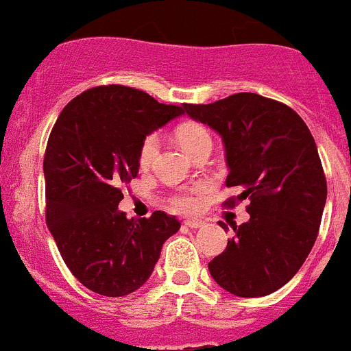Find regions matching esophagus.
I'll return each mask as SVG.
<instances>
[{"label": "esophagus", "mask_w": 351, "mask_h": 351, "mask_svg": "<svg viewBox=\"0 0 351 351\" xmlns=\"http://www.w3.org/2000/svg\"><path fill=\"white\" fill-rule=\"evenodd\" d=\"M185 226L190 228V230H199V228L204 226V223H202V221L190 219V221H185Z\"/></svg>", "instance_id": "obj_1"}]
</instances>
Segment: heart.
<instances>
[{
    "label": "heart",
    "instance_id": "1",
    "mask_svg": "<svg viewBox=\"0 0 351 351\" xmlns=\"http://www.w3.org/2000/svg\"><path fill=\"white\" fill-rule=\"evenodd\" d=\"M176 138H178L180 145L189 152L190 156L197 151L199 147L206 144H213L210 142V135L202 125L199 123H183L176 130ZM159 152V137L156 134H149L147 137L142 141L141 147H138V165L142 169L151 168L154 162L156 156ZM207 190V185L200 183L193 189L186 190V192H178L171 195L169 199V206L171 209L178 210V213H195L199 210L200 204H202V193Z\"/></svg>",
    "mask_w": 351,
    "mask_h": 351
}]
</instances>
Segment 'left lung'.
<instances>
[{"label":"left lung","mask_w":351,"mask_h":351,"mask_svg":"<svg viewBox=\"0 0 351 351\" xmlns=\"http://www.w3.org/2000/svg\"><path fill=\"white\" fill-rule=\"evenodd\" d=\"M183 110L221 135L230 169L226 186H240L238 199L250 200V219L231 224L234 234L209 262L210 276L243 298L280 290L311 254L328 197L311 130L290 106L252 93L183 104Z\"/></svg>","instance_id":"1"}]
</instances>
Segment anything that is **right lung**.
I'll list each match as a JSON object with an SVG mask.
<instances>
[{
  "label": "right lung",
  "instance_id": "obj_1",
  "mask_svg": "<svg viewBox=\"0 0 351 351\" xmlns=\"http://www.w3.org/2000/svg\"><path fill=\"white\" fill-rule=\"evenodd\" d=\"M183 113L144 90L101 85L71 99L51 130L43 165L46 223L68 269L94 293L138 290L162 243L180 230L162 210L137 221L118 204L121 185L138 175L142 141Z\"/></svg>",
  "mask_w": 351,
  "mask_h": 351
}]
</instances>
